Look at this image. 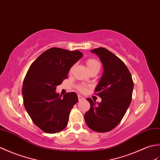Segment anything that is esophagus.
<instances>
[{"label":"esophagus","mask_w":160,"mask_h":160,"mask_svg":"<svg viewBox=\"0 0 160 160\" xmlns=\"http://www.w3.org/2000/svg\"><path fill=\"white\" fill-rule=\"evenodd\" d=\"M78 99H79V101H81L84 100V98L82 97V96L78 95Z\"/></svg>","instance_id":"obj_1"}]
</instances>
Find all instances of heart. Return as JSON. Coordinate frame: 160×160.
I'll return each mask as SVG.
<instances>
[{"label":"heart","instance_id":"1","mask_svg":"<svg viewBox=\"0 0 160 160\" xmlns=\"http://www.w3.org/2000/svg\"><path fill=\"white\" fill-rule=\"evenodd\" d=\"M87 66H88V69H89V71L94 68L100 69L101 68L100 63H99V62L97 61V59H88ZM72 68L70 69V72L72 71ZM77 88L78 90H79L80 92H81V93H86V92L88 91V88H89V86H88L86 85H84V84H81V85H79V86H77Z\"/></svg>","mask_w":160,"mask_h":160}]
</instances>
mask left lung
Masks as SVG:
<instances>
[{
  "mask_svg": "<svg viewBox=\"0 0 160 160\" xmlns=\"http://www.w3.org/2000/svg\"><path fill=\"white\" fill-rule=\"evenodd\" d=\"M100 58L103 74L94 92L102 99L97 105L90 98V108L84 118L90 129L97 132H108L118 125L125 116L132 98V77L121 59L105 48L91 51Z\"/></svg>",
  "mask_w": 160,
  "mask_h": 160,
  "instance_id": "8db88e82",
  "label": "left lung"
}]
</instances>
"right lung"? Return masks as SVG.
I'll use <instances>...</instances> for the list:
<instances>
[{
	"instance_id": "add662e5",
	"label": "right lung",
	"mask_w": 160,
	"mask_h": 160,
	"mask_svg": "<svg viewBox=\"0 0 160 160\" xmlns=\"http://www.w3.org/2000/svg\"><path fill=\"white\" fill-rule=\"evenodd\" d=\"M83 56L79 51L51 48L32 63L23 81L22 93L27 113L35 125L45 133H55L66 128L69 114L78 102L75 92L63 98L56 86L68 78L74 63Z\"/></svg>"
}]
</instances>
